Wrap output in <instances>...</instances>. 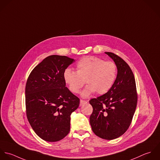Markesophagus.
Returning a JSON list of instances; mask_svg holds the SVG:
<instances>
[{
  "label": "esophagus",
  "instance_id": "obj_1",
  "mask_svg": "<svg viewBox=\"0 0 160 160\" xmlns=\"http://www.w3.org/2000/svg\"><path fill=\"white\" fill-rule=\"evenodd\" d=\"M80 105H82V104H85V103H86V102H87V101H85V100H83V99H80Z\"/></svg>",
  "mask_w": 160,
  "mask_h": 160
}]
</instances>
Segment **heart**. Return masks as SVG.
Returning a JSON list of instances; mask_svg holds the SVG:
<instances>
[{"instance_id":"1","label":"heart","mask_w":160,"mask_h":160,"mask_svg":"<svg viewBox=\"0 0 160 160\" xmlns=\"http://www.w3.org/2000/svg\"><path fill=\"white\" fill-rule=\"evenodd\" d=\"M76 72L69 68L64 70L65 82L73 93H78L85 82L87 85L82 93L87 97L96 92L98 94L108 92L113 85L117 76V65L112 61H104L93 57H85L76 64Z\"/></svg>"}]
</instances>
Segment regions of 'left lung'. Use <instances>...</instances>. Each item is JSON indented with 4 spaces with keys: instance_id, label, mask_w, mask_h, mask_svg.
<instances>
[{
    "instance_id": "1",
    "label": "left lung",
    "mask_w": 160,
    "mask_h": 160,
    "mask_svg": "<svg viewBox=\"0 0 160 160\" xmlns=\"http://www.w3.org/2000/svg\"><path fill=\"white\" fill-rule=\"evenodd\" d=\"M105 53L116 64L118 75L106 93L90 100L93 107L90 122L98 137L113 140L123 135L129 128L138 96L135 77L129 65L118 55Z\"/></svg>"
}]
</instances>
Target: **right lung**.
<instances>
[{
	"label": "right lung",
	"mask_w": 160,
	"mask_h": 160,
	"mask_svg": "<svg viewBox=\"0 0 160 160\" xmlns=\"http://www.w3.org/2000/svg\"><path fill=\"white\" fill-rule=\"evenodd\" d=\"M74 61L65 56H49L32 69L27 79V119L45 141H59L70 132V114L78 108L80 99L65 87L63 73Z\"/></svg>",
	"instance_id": "right-lung-1"
}]
</instances>
